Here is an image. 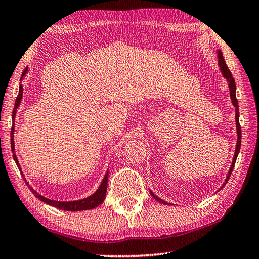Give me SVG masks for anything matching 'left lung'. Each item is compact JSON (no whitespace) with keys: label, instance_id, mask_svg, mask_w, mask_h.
I'll list each match as a JSON object with an SVG mask.
<instances>
[{"label":"left lung","instance_id":"left-lung-1","mask_svg":"<svg viewBox=\"0 0 259 259\" xmlns=\"http://www.w3.org/2000/svg\"><path fill=\"white\" fill-rule=\"evenodd\" d=\"M217 55H218V65H219V68H220V71H221V73H223L224 78H226L227 82H228V87H229V91H230L231 103H233L234 107H235V110H236V128H237V136H238V139H237V144H236V150H235V155H234V159H233V163H231L230 168H229V172H228V174H227V178H226V180H225V182L223 184V187H225V184L227 183V181L229 180L231 172H233V170H234L235 163H236V160H237V156H238V153L240 151V145H241V127H240V124H239L238 100H237V98H236V83H235V79H234L233 75H231L230 70L228 69V67H227V65H226V61L224 59L223 52H221L220 50H218ZM150 193H151V196L156 200V201H159V202H161L163 204H171V203H167L166 201H164V200H162L161 198H159L157 196H155V194L153 193L151 190H150Z\"/></svg>","mask_w":259,"mask_h":259}]
</instances>
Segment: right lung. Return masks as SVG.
<instances>
[{"label":"right lung","instance_id":"1","mask_svg":"<svg viewBox=\"0 0 259 259\" xmlns=\"http://www.w3.org/2000/svg\"><path fill=\"white\" fill-rule=\"evenodd\" d=\"M26 72H28V67H26L25 69L23 70L22 76H21L20 80H22L23 77L26 75ZM22 93H23V87L20 83V86H19V95H18V97H17V100H15V105H14V109H13V115H12V119L13 120L15 119V115H17V109H18L19 105L21 103V99H22ZM13 137H14V123L12 125V130H11V150L13 152V159H14L15 163H17L19 170L21 171V167H20V164H19L18 157H17V155H15L14 139H13ZM21 173H22V172H21ZM24 180H25V178H24ZM107 181H108V171L106 172V174H105L103 181H102V183H100L99 188L96 190V192L93 193L92 196H89V197H87L85 199L76 200V201H56V200H51V199H48V198H45L44 196H41V194H39L38 192H36L35 190L30 186L29 182H26V180H25V183H26V186L30 188V190H31V191H32V193L34 194V196L38 198L39 200H41V201H44L45 203H47V204H50V205H52V207L58 208V209H60V210H65V211H82V210L94 209V208L98 207L100 203H103V201L105 200V197H106Z\"/></svg>","mask_w":259,"mask_h":259}]
</instances>
